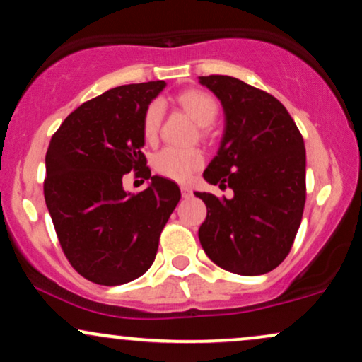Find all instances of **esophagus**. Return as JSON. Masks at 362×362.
<instances>
[{
	"label": "esophagus",
	"mask_w": 362,
	"mask_h": 362,
	"mask_svg": "<svg viewBox=\"0 0 362 362\" xmlns=\"http://www.w3.org/2000/svg\"><path fill=\"white\" fill-rule=\"evenodd\" d=\"M180 192H182V197H184V199L192 197V189H190V187L182 185V187H180Z\"/></svg>",
	"instance_id": "34e87169"
}]
</instances>
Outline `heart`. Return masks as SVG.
Returning <instances> with one entry per match:
<instances>
[{
    "mask_svg": "<svg viewBox=\"0 0 362 362\" xmlns=\"http://www.w3.org/2000/svg\"><path fill=\"white\" fill-rule=\"evenodd\" d=\"M177 101L190 116L197 121L202 133H207L219 115V104L211 94L200 89H189L177 95ZM163 121V103L153 99L146 106L141 117V133L146 143H155L158 138L160 126ZM206 155L200 148H175L167 146L153 155L151 165L160 177L173 182H187L197 170L202 168Z\"/></svg>",
    "mask_w": 362,
    "mask_h": 362,
    "instance_id": "b5f03b06",
    "label": "heart"
}]
</instances>
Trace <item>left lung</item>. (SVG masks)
Wrapping results in <instances>:
<instances>
[{
    "label": "left lung",
    "mask_w": 362,
    "mask_h": 362,
    "mask_svg": "<svg viewBox=\"0 0 362 362\" xmlns=\"http://www.w3.org/2000/svg\"><path fill=\"white\" fill-rule=\"evenodd\" d=\"M223 103L226 133L204 178L233 199L195 192L207 206L199 229L217 267L255 276L288 256L305 207V145L286 107L258 87L229 76H204Z\"/></svg>",
    "instance_id": "8db88e82"
}]
</instances>
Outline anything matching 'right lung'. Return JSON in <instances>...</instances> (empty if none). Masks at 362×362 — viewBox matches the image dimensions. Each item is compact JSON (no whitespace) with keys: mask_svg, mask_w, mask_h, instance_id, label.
I'll use <instances>...</instances> for the list:
<instances>
[{"mask_svg":"<svg viewBox=\"0 0 362 362\" xmlns=\"http://www.w3.org/2000/svg\"><path fill=\"white\" fill-rule=\"evenodd\" d=\"M163 81L119 86L81 104L50 139L43 195L65 258L98 285L136 280L153 264L160 234L180 200L168 178L151 175L141 117ZM152 178L128 194L122 177Z\"/></svg>","mask_w":362,"mask_h":362,"instance_id":"1","label":"right lung"}]
</instances>
